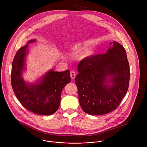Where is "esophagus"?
<instances>
[{
	"instance_id": "34e87169",
	"label": "esophagus",
	"mask_w": 147,
	"mask_h": 147,
	"mask_svg": "<svg viewBox=\"0 0 147 147\" xmlns=\"http://www.w3.org/2000/svg\"><path fill=\"white\" fill-rule=\"evenodd\" d=\"M70 76H71V78L72 79H74L76 76V72L74 71H72L70 72Z\"/></svg>"
}]
</instances>
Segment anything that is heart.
Returning <instances> with one entry per match:
<instances>
[{"instance_id": "1", "label": "heart", "mask_w": 147, "mask_h": 147, "mask_svg": "<svg viewBox=\"0 0 147 147\" xmlns=\"http://www.w3.org/2000/svg\"><path fill=\"white\" fill-rule=\"evenodd\" d=\"M83 49H84V47L82 46L81 45H78L76 46H75L74 49H73V50H72V53H78L79 52H80L81 50H82ZM89 53V52H88Z\"/></svg>"}]
</instances>
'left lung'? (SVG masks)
Instances as JSON below:
<instances>
[{
    "label": "left lung",
    "instance_id": "1",
    "mask_svg": "<svg viewBox=\"0 0 147 147\" xmlns=\"http://www.w3.org/2000/svg\"><path fill=\"white\" fill-rule=\"evenodd\" d=\"M75 78L79 101L85 113L93 115L115 110L126 96L130 78L126 50L118 42L110 43L104 54L82 59Z\"/></svg>",
    "mask_w": 147,
    "mask_h": 147
}]
</instances>
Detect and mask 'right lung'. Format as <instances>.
Returning <instances> with one entry per match:
<instances>
[{"label": "right lung", "mask_w": 147, "mask_h": 147, "mask_svg": "<svg viewBox=\"0 0 147 147\" xmlns=\"http://www.w3.org/2000/svg\"><path fill=\"white\" fill-rule=\"evenodd\" d=\"M36 41H28L17 51L12 64L11 84L17 98L26 109L38 115H50L58 109L62 91L71 82L70 71L50 69L36 83L25 82L22 74L26 68L28 45Z\"/></svg>", "instance_id": "right-lung-1"}]
</instances>
